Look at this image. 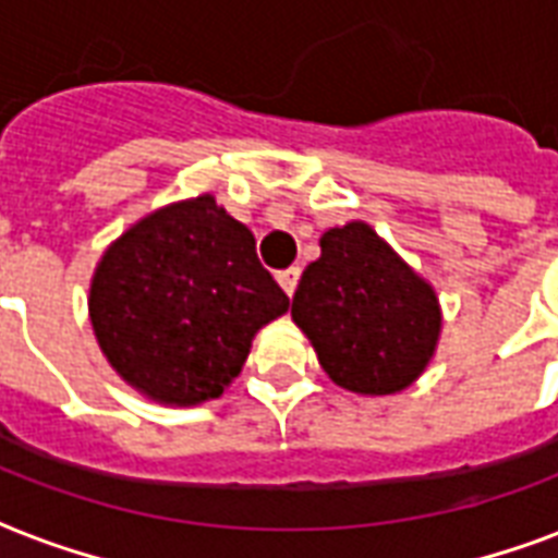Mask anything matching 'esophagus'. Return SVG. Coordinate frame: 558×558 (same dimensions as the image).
Instances as JSON below:
<instances>
[{"mask_svg":"<svg viewBox=\"0 0 558 558\" xmlns=\"http://www.w3.org/2000/svg\"><path fill=\"white\" fill-rule=\"evenodd\" d=\"M298 278H301V269H298V266H292V269L278 271V283H280V287H283V292H287V295H292V292H295Z\"/></svg>","mask_w":558,"mask_h":558,"instance_id":"obj_1","label":"esophagus"}]
</instances>
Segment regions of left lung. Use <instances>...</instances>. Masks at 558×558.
<instances>
[{
    "instance_id": "1",
    "label": "left lung",
    "mask_w": 558,
    "mask_h": 558,
    "mask_svg": "<svg viewBox=\"0 0 558 558\" xmlns=\"http://www.w3.org/2000/svg\"><path fill=\"white\" fill-rule=\"evenodd\" d=\"M330 380L360 395L407 389L430 363L441 313L436 292L365 222L330 228L292 298Z\"/></svg>"
}]
</instances>
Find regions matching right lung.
<instances>
[{
    "label": "right lung",
    "mask_w": 558,
    "mask_h": 558,
    "mask_svg": "<svg viewBox=\"0 0 558 558\" xmlns=\"http://www.w3.org/2000/svg\"><path fill=\"white\" fill-rule=\"evenodd\" d=\"M287 310L254 233L213 195L163 207L122 233L90 287L108 363L134 389L178 407L219 398L254 333Z\"/></svg>",
    "instance_id": "1"
}]
</instances>
